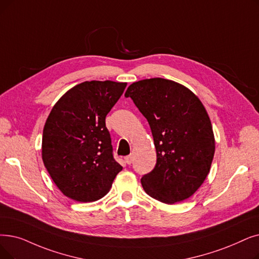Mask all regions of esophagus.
Returning a JSON list of instances; mask_svg holds the SVG:
<instances>
[{
  "mask_svg": "<svg viewBox=\"0 0 259 259\" xmlns=\"http://www.w3.org/2000/svg\"><path fill=\"white\" fill-rule=\"evenodd\" d=\"M125 162H126L128 165H130V164L133 162V157H132V155H128V156H126V157H125Z\"/></svg>",
  "mask_w": 259,
  "mask_h": 259,
  "instance_id": "34e87169",
  "label": "esophagus"
}]
</instances>
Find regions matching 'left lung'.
Listing matches in <instances>:
<instances>
[{
    "label": "left lung",
    "instance_id": "8db88e82",
    "mask_svg": "<svg viewBox=\"0 0 259 259\" xmlns=\"http://www.w3.org/2000/svg\"><path fill=\"white\" fill-rule=\"evenodd\" d=\"M125 96L148 120L156 150L155 167L141 179L145 192L166 204L193 196L215 154V137L203 104L183 84L164 78L133 82Z\"/></svg>",
    "mask_w": 259,
    "mask_h": 259
}]
</instances>
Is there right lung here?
Listing matches in <instances>:
<instances>
[{
  "mask_svg": "<svg viewBox=\"0 0 259 259\" xmlns=\"http://www.w3.org/2000/svg\"><path fill=\"white\" fill-rule=\"evenodd\" d=\"M127 82L84 81L53 107L43 128L42 160L61 193L78 202L108 194L122 167L112 153L106 116Z\"/></svg>",
  "mask_w": 259,
  "mask_h": 259,
  "instance_id": "obj_1",
  "label": "right lung"
}]
</instances>
